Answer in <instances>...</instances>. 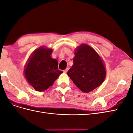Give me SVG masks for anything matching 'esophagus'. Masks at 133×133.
<instances>
[{
    "instance_id": "esophagus-1",
    "label": "esophagus",
    "mask_w": 133,
    "mask_h": 133,
    "mask_svg": "<svg viewBox=\"0 0 133 133\" xmlns=\"http://www.w3.org/2000/svg\"><path fill=\"white\" fill-rule=\"evenodd\" d=\"M68 70H69V68H66V69H65V70H63V72H64V73H66V72L68 71Z\"/></svg>"
}]
</instances>
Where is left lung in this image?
I'll use <instances>...</instances> for the list:
<instances>
[{
  "label": "left lung",
  "mask_w": 133,
  "mask_h": 133,
  "mask_svg": "<svg viewBox=\"0 0 133 133\" xmlns=\"http://www.w3.org/2000/svg\"><path fill=\"white\" fill-rule=\"evenodd\" d=\"M73 65L67 74L84 92H89L103 83L106 70L103 60L96 51L83 44L75 51Z\"/></svg>",
  "instance_id": "8db88e82"
}]
</instances>
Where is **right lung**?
Masks as SVG:
<instances>
[{"instance_id": "obj_1", "label": "right lung", "mask_w": 133, "mask_h": 133, "mask_svg": "<svg viewBox=\"0 0 133 133\" xmlns=\"http://www.w3.org/2000/svg\"><path fill=\"white\" fill-rule=\"evenodd\" d=\"M52 49L40 47L28 59L24 69L25 78L36 91H43L53 85L63 73L57 59L51 57Z\"/></svg>"}]
</instances>
